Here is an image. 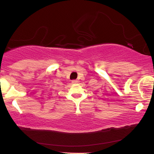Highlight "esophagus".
Masks as SVG:
<instances>
[{"mask_svg":"<svg viewBox=\"0 0 154 154\" xmlns=\"http://www.w3.org/2000/svg\"><path fill=\"white\" fill-rule=\"evenodd\" d=\"M72 84H77V83H78V81L76 79H74V80H72Z\"/></svg>","mask_w":154,"mask_h":154,"instance_id":"34e87169","label":"esophagus"}]
</instances>
